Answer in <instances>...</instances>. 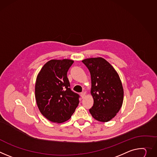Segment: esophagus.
I'll return each mask as SVG.
<instances>
[{
    "mask_svg": "<svg viewBox=\"0 0 157 157\" xmlns=\"http://www.w3.org/2000/svg\"><path fill=\"white\" fill-rule=\"evenodd\" d=\"M85 96H86V93L82 92V93H81V98H84L85 97Z\"/></svg>",
    "mask_w": 157,
    "mask_h": 157,
    "instance_id": "1",
    "label": "esophagus"
}]
</instances>
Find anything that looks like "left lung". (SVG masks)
<instances>
[{
    "mask_svg": "<svg viewBox=\"0 0 157 157\" xmlns=\"http://www.w3.org/2000/svg\"><path fill=\"white\" fill-rule=\"evenodd\" d=\"M82 62L91 75V94L94 104L90 112L99 121H109L117 115L123 101L124 92L120 76L102 58L85 59Z\"/></svg>",
    "mask_w": 157,
    "mask_h": 157,
    "instance_id": "obj_1",
    "label": "left lung"
}]
</instances>
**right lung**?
Wrapping results in <instances>:
<instances>
[{
    "label": "right lung",
    "mask_w": 157,
    "mask_h": 157,
    "mask_svg": "<svg viewBox=\"0 0 157 157\" xmlns=\"http://www.w3.org/2000/svg\"><path fill=\"white\" fill-rule=\"evenodd\" d=\"M74 61L52 59L46 63L39 73L35 96L41 114L54 123L68 120L79 104L78 94L70 88L67 73Z\"/></svg>",
    "instance_id": "right-lung-1"
}]
</instances>
